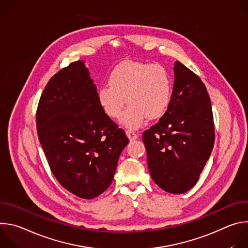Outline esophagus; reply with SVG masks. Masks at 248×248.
I'll use <instances>...</instances> for the list:
<instances>
[{
	"label": "esophagus",
	"mask_w": 248,
	"mask_h": 248,
	"mask_svg": "<svg viewBox=\"0 0 248 248\" xmlns=\"http://www.w3.org/2000/svg\"><path fill=\"white\" fill-rule=\"evenodd\" d=\"M125 132H126V135H127V137H128V139H129L130 141L135 140V139L138 137V134L135 133V132L132 131V130H126Z\"/></svg>",
	"instance_id": "1"
}]
</instances>
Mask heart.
<instances>
[{"label": "heart", "instance_id": "obj_1", "mask_svg": "<svg viewBox=\"0 0 248 248\" xmlns=\"http://www.w3.org/2000/svg\"><path fill=\"white\" fill-rule=\"evenodd\" d=\"M108 82L98 88L99 105L108 117L119 119L127 103L122 119L127 128L162 118L170 107L171 78L162 64L124 61L114 67Z\"/></svg>", "mask_w": 248, "mask_h": 248}]
</instances>
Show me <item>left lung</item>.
I'll list each match as a JSON object with an SVG mask.
<instances>
[{
	"label": "left lung",
	"instance_id": "obj_1",
	"mask_svg": "<svg viewBox=\"0 0 248 248\" xmlns=\"http://www.w3.org/2000/svg\"><path fill=\"white\" fill-rule=\"evenodd\" d=\"M170 104L142 139L152 180L167 192L181 194L197 183L215 141L206 86L189 68L174 62Z\"/></svg>",
	"mask_w": 248,
	"mask_h": 248
}]
</instances>
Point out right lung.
Here are the masks:
<instances>
[{"mask_svg":"<svg viewBox=\"0 0 248 248\" xmlns=\"http://www.w3.org/2000/svg\"><path fill=\"white\" fill-rule=\"evenodd\" d=\"M36 126L49 167L66 190L92 199L111 186L128 138L102 110L82 61L50 78L38 103Z\"/></svg>","mask_w":248,"mask_h":248,"instance_id":"right-lung-1","label":"right lung"}]
</instances>
